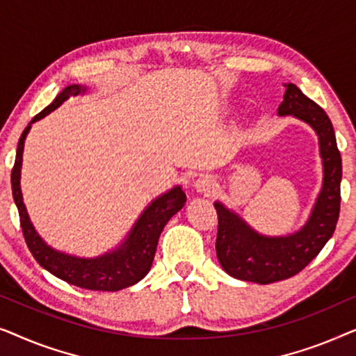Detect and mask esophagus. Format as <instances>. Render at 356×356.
I'll use <instances>...</instances> for the list:
<instances>
[{"mask_svg":"<svg viewBox=\"0 0 356 356\" xmlns=\"http://www.w3.org/2000/svg\"><path fill=\"white\" fill-rule=\"evenodd\" d=\"M194 186H196L197 191L201 193H211L213 188H216V179H213L211 175H201L196 179V183H194Z\"/></svg>","mask_w":356,"mask_h":356,"instance_id":"1","label":"esophagus"}]
</instances>
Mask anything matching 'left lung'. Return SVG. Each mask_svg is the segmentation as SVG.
Masks as SVG:
<instances>
[{"label":"left lung","mask_w":356,"mask_h":356,"mask_svg":"<svg viewBox=\"0 0 356 356\" xmlns=\"http://www.w3.org/2000/svg\"><path fill=\"white\" fill-rule=\"evenodd\" d=\"M279 115H293L306 121L319 136L324 181L306 225L289 236H262L220 202L213 204L218 218V262L228 275L261 285L290 279L303 270L334 235L340 212L342 157L329 116L295 84L286 86Z\"/></svg>","instance_id":"left-lung-1"}]
</instances>
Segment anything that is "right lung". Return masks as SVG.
<instances>
[{
    "mask_svg": "<svg viewBox=\"0 0 356 356\" xmlns=\"http://www.w3.org/2000/svg\"><path fill=\"white\" fill-rule=\"evenodd\" d=\"M82 92H86V87L76 84L67 86L45 110H42L40 113L33 116L31 124L43 118V116H47L50 111L56 110L70 97L82 94ZM31 124L24 129L22 136L19 138L16 162H14L11 172V186L14 202H16L19 218H21L24 240H26L32 256L35 257L38 264L45 267L48 272H51L58 279L65 280L74 286H81V289L97 291H118L126 289V286L134 285L136 282H139L150 270L160 233H162L163 227L167 225L170 218L184 206L186 194L181 191V188L177 186L172 191L163 194V196L155 199L145 209L143 216L139 217L134 228L131 230L124 243H121L118 250L106 252V254L95 257V259H82V257L67 256L65 252L55 251L53 248L47 246L45 241L33 230L32 223L29 220L26 206L22 202L21 186H19L24 140H26V136L29 129H31Z\"/></svg>",
    "mask_w": 356,
    "mask_h": 356,
    "instance_id": "1",
    "label": "right lung"
}]
</instances>
